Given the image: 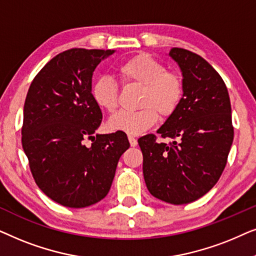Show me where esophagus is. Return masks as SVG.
Returning <instances> with one entry per match:
<instances>
[{
	"instance_id": "obj_1",
	"label": "esophagus",
	"mask_w": 256,
	"mask_h": 256,
	"mask_svg": "<svg viewBox=\"0 0 256 256\" xmlns=\"http://www.w3.org/2000/svg\"><path fill=\"white\" fill-rule=\"evenodd\" d=\"M128 140H129V143H130L132 146H138V140H136L134 136L132 135H128Z\"/></svg>"
}]
</instances>
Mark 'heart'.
<instances>
[{"mask_svg":"<svg viewBox=\"0 0 256 256\" xmlns=\"http://www.w3.org/2000/svg\"><path fill=\"white\" fill-rule=\"evenodd\" d=\"M124 85L141 86L140 110L121 112L108 122L113 130L140 135L156 124L158 113L169 118L180 108L185 96V84L180 73L168 71L162 62L148 54H138L126 59L116 68ZM118 85L110 76H101L93 82L90 93L101 110L114 113L118 104Z\"/></svg>","mask_w":256,"mask_h":256,"instance_id":"b5f03b06","label":"heart"}]
</instances>
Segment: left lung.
<instances>
[{
    "label": "left lung",
    "instance_id": "1",
    "mask_svg": "<svg viewBox=\"0 0 256 256\" xmlns=\"http://www.w3.org/2000/svg\"><path fill=\"white\" fill-rule=\"evenodd\" d=\"M180 65L185 84L180 106L156 135L138 138L143 176L154 197L174 205L202 197L216 184L233 142L230 96L218 72L200 56L182 48L169 54Z\"/></svg>",
    "mask_w": 256,
    "mask_h": 256
}]
</instances>
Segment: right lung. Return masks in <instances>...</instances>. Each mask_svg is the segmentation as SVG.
Wrapping results in <instances>:
<instances>
[{"mask_svg":"<svg viewBox=\"0 0 256 256\" xmlns=\"http://www.w3.org/2000/svg\"><path fill=\"white\" fill-rule=\"evenodd\" d=\"M114 52L79 48L62 52L37 73L28 90L24 152L38 188L66 208H86L106 197L118 160L129 148L124 132L93 136L102 113L90 93L92 76Z\"/></svg>","mask_w":256,"mask_h":256,"instance_id":"1","label":"right lung"}]
</instances>
